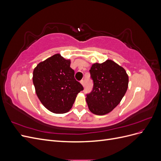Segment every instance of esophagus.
Wrapping results in <instances>:
<instances>
[{"label":"esophagus","mask_w":161,"mask_h":161,"mask_svg":"<svg viewBox=\"0 0 161 161\" xmlns=\"http://www.w3.org/2000/svg\"><path fill=\"white\" fill-rule=\"evenodd\" d=\"M80 83L84 86V85H85V81H84V80H80Z\"/></svg>","instance_id":"1"}]
</instances>
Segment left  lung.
<instances>
[{
    "mask_svg": "<svg viewBox=\"0 0 161 161\" xmlns=\"http://www.w3.org/2000/svg\"><path fill=\"white\" fill-rule=\"evenodd\" d=\"M89 72L93 87L86 94L89 109L96 115L108 114L120 103L128 89L127 73L111 60L92 64Z\"/></svg>",
    "mask_w": 161,
    "mask_h": 161,
    "instance_id": "left-lung-1",
    "label": "left lung"
}]
</instances>
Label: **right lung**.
I'll return each mask as SVG.
<instances>
[{"mask_svg": "<svg viewBox=\"0 0 161 161\" xmlns=\"http://www.w3.org/2000/svg\"><path fill=\"white\" fill-rule=\"evenodd\" d=\"M33 82L42 103L54 114L69 111L77 94L84 89L75 79L70 61L58 53L38 64L33 70Z\"/></svg>", "mask_w": 161, "mask_h": 161, "instance_id": "add662e5", "label": "right lung"}]
</instances>
